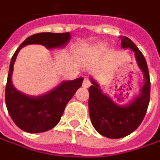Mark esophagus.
<instances>
[{
  "label": "esophagus",
  "instance_id": "obj_1",
  "mask_svg": "<svg viewBox=\"0 0 160 160\" xmlns=\"http://www.w3.org/2000/svg\"><path fill=\"white\" fill-rule=\"evenodd\" d=\"M90 85H91L90 81L88 80V79H85L84 81H83V83H82V87H83V88H88Z\"/></svg>",
  "mask_w": 160,
  "mask_h": 160
}]
</instances>
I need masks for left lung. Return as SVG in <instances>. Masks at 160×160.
<instances>
[{
    "label": "left lung",
    "instance_id": "obj_1",
    "mask_svg": "<svg viewBox=\"0 0 160 160\" xmlns=\"http://www.w3.org/2000/svg\"><path fill=\"white\" fill-rule=\"evenodd\" d=\"M121 47L135 53V60L144 77L140 93L126 104L114 102L104 94L97 80L90 77L92 85L88 88V110L91 122L100 135L111 139L122 138L134 132L142 123L150 102L151 80L147 63L142 53L129 38L122 36Z\"/></svg>",
    "mask_w": 160,
    "mask_h": 160
}]
</instances>
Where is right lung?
<instances>
[{"mask_svg": "<svg viewBox=\"0 0 160 160\" xmlns=\"http://www.w3.org/2000/svg\"><path fill=\"white\" fill-rule=\"evenodd\" d=\"M70 39V32L36 33L25 39L11 58L5 89V102L12 120L25 132L42 133L56 127L66 104L82 85L83 78L63 80L56 88L41 96L27 95L18 90L12 83L13 67L18 54L22 48L31 44L42 45L49 50L62 48Z\"/></svg>", "mask_w": 160, "mask_h": 160, "instance_id": "1", "label": "right lung"}]
</instances>
